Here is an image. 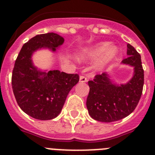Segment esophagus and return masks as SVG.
<instances>
[{"mask_svg":"<svg viewBox=\"0 0 155 155\" xmlns=\"http://www.w3.org/2000/svg\"><path fill=\"white\" fill-rule=\"evenodd\" d=\"M87 78L85 77V76H81L80 77H79V82H87Z\"/></svg>","mask_w":155,"mask_h":155,"instance_id":"esophagus-1","label":"esophagus"}]
</instances>
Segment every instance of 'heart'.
I'll return each mask as SVG.
<instances>
[{"label": "heart", "instance_id": "obj_1", "mask_svg": "<svg viewBox=\"0 0 155 155\" xmlns=\"http://www.w3.org/2000/svg\"><path fill=\"white\" fill-rule=\"evenodd\" d=\"M118 54V46L109 44V42H101L91 47L82 48L77 54V59L83 61L96 59L94 63V70L101 72L107 68Z\"/></svg>", "mask_w": 155, "mask_h": 155}]
</instances>
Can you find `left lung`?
I'll use <instances>...</instances> for the list:
<instances>
[{
  "instance_id": "obj_1",
  "label": "left lung",
  "mask_w": 155,
  "mask_h": 155,
  "mask_svg": "<svg viewBox=\"0 0 155 155\" xmlns=\"http://www.w3.org/2000/svg\"><path fill=\"white\" fill-rule=\"evenodd\" d=\"M128 57L122 64L134 68V75L126 84L115 83L109 74L103 73L88 81L90 87L86 106L90 116L102 122L121 120L132 113L137 107L144 85V70L141 56L131 45H127Z\"/></svg>"
}]
</instances>
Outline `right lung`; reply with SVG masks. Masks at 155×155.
<instances>
[{
  "label": "right lung",
  "mask_w": 155,
  "mask_h": 155,
  "mask_svg": "<svg viewBox=\"0 0 155 155\" xmlns=\"http://www.w3.org/2000/svg\"><path fill=\"white\" fill-rule=\"evenodd\" d=\"M64 42L54 33L39 34L25 43L15 60L12 87L17 104L23 112L38 120H51L61 112L70 91L79 80L78 74L58 70L42 71L33 64L36 51L48 48L55 52Z\"/></svg>",
  "instance_id": "right-lung-1"
}]
</instances>
